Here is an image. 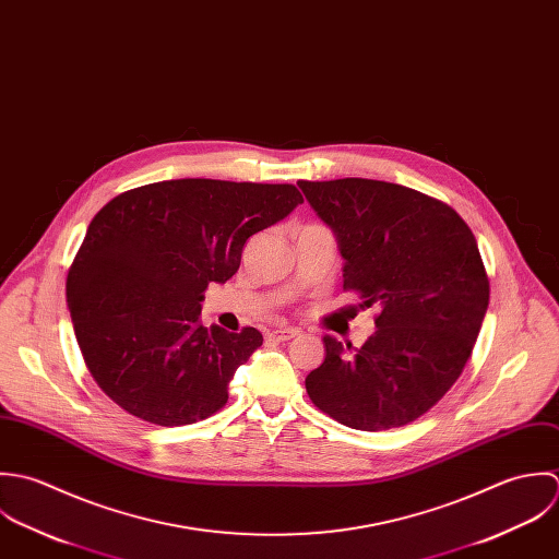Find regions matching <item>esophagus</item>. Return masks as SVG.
I'll list each match as a JSON object with an SVG mask.
<instances>
[{
    "instance_id": "1",
    "label": "esophagus",
    "mask_w": 559,
    "mask_h": 559,
    "mask_svg": "<svg viewBox=\"0 0 559 559\" xmlns=\"http://www.w3.org/2000/svg\"><path fill=\"white\" fill-rule=\"evenodd\" d=\"M298 333L300 331H296V329H272V331H267V336L274 341H289V338L298 336Z\"/></svg>"
}]
</instances>
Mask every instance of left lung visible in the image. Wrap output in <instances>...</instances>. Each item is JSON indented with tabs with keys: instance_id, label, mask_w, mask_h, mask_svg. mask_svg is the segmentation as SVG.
Returning a JSON list of instances; mask_svg holds the SVG:
<instances>
[{
	"instance_id": "obj_1",
	"label": "left lung",
	"mask_w": 559,
	"mask_h": 559,
	"mask_svg": "<svg viewBox=\"0 0 559 559\" xmlns=\"http://www.w3.org/2000/svg\"><path fill=\"white\" fill-rule=\"evenodd\" d=\"M298 186L335 230L343 289L380 311L360 347L324 336L307 393L354 430L406 426L453 386L479 335L490 283L475 235L447 203L406 186L358 177Z\"/></svg>"
}]
</instances>
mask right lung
<instances>
[{
    "instance_id": "add662e5",
    "label": "right lung",
    "mask_w": 559,
    "mask_h": 559,
    "mask_svg": "<svg viewBox=\"0 0 559 559\" xmlns=\"http://www.w3.org/2000/svg\"><path fill=\"white\" fill-rule=\"evenodd\" d=\"M300 203L292 183L175 179L99 210L69 267L67 302L84 362L114 404L164 428L223 408L263 336L207 331L203 294L237 272L250 235Z\"/></svg>"
}]
</instances>
